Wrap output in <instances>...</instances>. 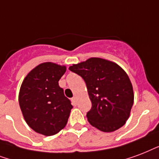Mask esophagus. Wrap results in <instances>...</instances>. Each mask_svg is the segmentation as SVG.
Masks as SVG:
<instances>
[{
  "label": "esophagus",
  "mask_w": 159,
  "mask_h": 159,
  "mask_svg": "<svg viewBox=\"0 0 159 159\" xmlns=\"http://www.w3.org/2000/svg\"><path fill=\"white\" fill-rule=\"evenodd\" d=\"M72 102H73L74 105H76L77 104V98L76 97H73L72 98Z\"/></svg>",
  "instance_id": "1"
}]
</instances>
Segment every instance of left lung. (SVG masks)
Wrapping results in <instances>:
<instances>
[{
  "label": "left lung",
  "mask_w": 159,
  "mask_h": 159,
  "mask_svg": "<svg viewBox=\"0 0 159 159\" xmlns=\"http://www.w3.org/2000/svg\"><path fill=\"white\" fill-rule=\"evenodd\" d=\"M82 77L92 103L86 117L92 126L114 132L126 123L134 104V90L129 76L119 66L100 58L70 66Z\"/></svg>",
  "instance_id": "obj_1"
}]
</instances>
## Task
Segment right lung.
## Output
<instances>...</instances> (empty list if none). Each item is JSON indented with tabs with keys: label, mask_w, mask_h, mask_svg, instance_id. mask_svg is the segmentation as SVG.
<instances>
[{
	"label": "right lung",
	"mask_w": 159,
	"mask_h": 159,
	"mask_svg": "<svg viewBox=\"0 0 159 159\" xmlns=\"http://www.w3.org/2000/svg\"><path fill=\"white\" fill-rule=\"evenodd\" d=\"M66 71V66L42 63L33 69L22 82L20 107L27 124L38 134H56L68 122L73 106L59 86V80Z\"/></svg>",
	"instance_id": "1"
}]
</instances>
